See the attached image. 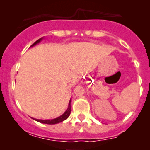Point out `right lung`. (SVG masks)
I'll use <instances>...</instances> for the list:
<instances>
[{
  "mask_svg": "<svg viewBox=\"0 0 150 150\" xmlns=\"http://www.w3.org/2000/svg\"><path fill=\"white\" fill-rule=\"evenodd\" d=\"M43 39V38H40V39H38V40H36V41L35 42V43H33V44L30 47L35 46L36 44H38V43H40V42ZM70 112H71V99L69 102V104H68V107H67V110L64 112V114H62L61 116H59V117H57V118L52 119V120H39V119H35V118H33V120H36V121L41 122V123L52 125V124H57V123H59V122H60L64 121V120H66L67 118H68V117H69V115H70Z\"/></svg>",
  "mask_w": 150,
  "mask_h": 150,
  "instance_id": "obj_1",
  "label": "right lung"
}]
</instances>
